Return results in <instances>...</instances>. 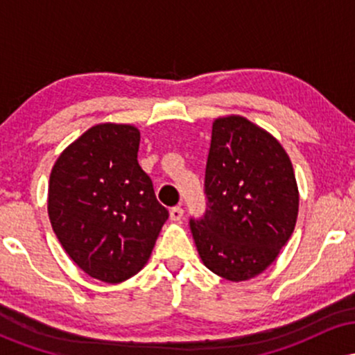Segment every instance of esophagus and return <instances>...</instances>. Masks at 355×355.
Instances as JSON below:
<instances>
[{
  "mask_svg": "<svg viewBox=\"0 0 355 355\" xmlns=\"http://www.w3.org/2000/svg\"><path fill=\"white\" fill-rule=\"evenodd\" d=\"M182 218H183L182 207H173V209L170 210V220H172V222H180Z\"/></svg>",
  "mask_w": 355,
  "mask_h": 355,
  "instance_id": "1",
  "label": "esophagus"
}]
</instances>
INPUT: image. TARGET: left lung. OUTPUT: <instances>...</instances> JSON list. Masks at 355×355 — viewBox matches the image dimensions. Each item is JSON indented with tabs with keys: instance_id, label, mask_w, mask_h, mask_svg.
<instances>
[{
	"instance_id": "1",
	"label": "left lung",
	"mask_w": 355,
	"mask_h": 355,
	"mask_svg": "<svg viewBox=\"0 0 355 355\" xmlns=\"http://www.w3.org/2000/svg\"><path fill=\"white\" fill-rule=\"evenodd\" d=\"M205 193V215L190 220L203 266L232 282L262 274L294 234L299 214L284 146L247 118H215Z\"/></svg>"
}]
</instances>
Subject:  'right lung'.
Returning <instances> with one entry per match:
<instances>
[{"label":"right lung","instance_id":"right-lung-1","mask_svg":"<svg viewBox=\"0 0 355 355\" xmlns=\"http://www.w3.org/2000/svg\"><path fill=\"white\" fill-rule=\"evenodd\" d=\"M138 145L137 126H92L61 152L48 183V215L61 247L107 284L145 267L168 218L138 165Z\"/></svg>","mask_w":355,"mask_h":355}]
</instances>
